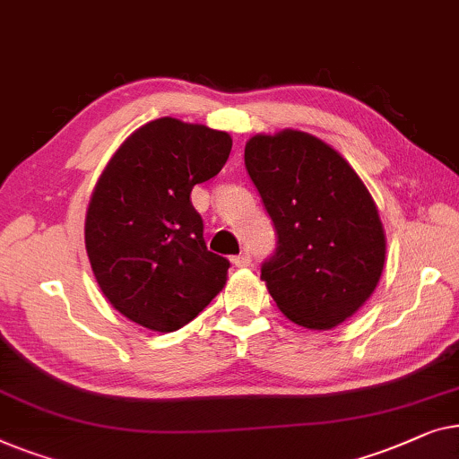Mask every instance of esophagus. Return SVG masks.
I'll list each match as a JSON object with an SVG mask.
<instances>
[{"label": "esophagus", "instance_id": "34e87169", "mask_svg": "<svg viewBox=\"0 0 459 459\" xmlns=\"http://www.w3.org/2000/svg\"><path fill=\"white\" fill-rule=\"evenodd\" d=\"M232 264H235V266L237 268H247L249 266V264H251V255L249 254H241V255H235V257H232V260H230Z\"/></svg>", "mask_w": 459, "mask_h": 459}]
</instances>
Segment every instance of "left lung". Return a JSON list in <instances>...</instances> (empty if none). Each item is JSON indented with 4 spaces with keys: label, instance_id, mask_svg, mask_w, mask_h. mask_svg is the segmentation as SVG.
Instances as JSON below:
<instances>
[{
    "label": "left lung",
    "instance_id": "8db88e82",
    "mask_svg": "<svg viewBox=\"0 0 459 459\" xmlns=\"http://www.w3.org/2000/svg\"><path fill=\"white\" fill-rule=\"evenodd\" d=\"M245 168L279 241L262 281L295 325L326 331L351 318L377 289L386 241L377 204L356 170L314 134H255Z\"/></svg>",
    "mask_w": 459,
    "mask_h": 459
}]
</instances>
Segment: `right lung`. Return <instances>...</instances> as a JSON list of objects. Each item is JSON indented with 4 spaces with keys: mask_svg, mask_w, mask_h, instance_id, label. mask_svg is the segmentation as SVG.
Wrapping results in <instances>:
<instances>
[{
    "mask_svg": "<svg viewBox=\"0 0 459 459\" xmlns=\"http://www.w3.org/2000/svg\"><path fill=\"white\" fill-rule=\"evenodd\" d=\"M229 133L177 118L137 128L103 168L85 218V247L106 299L158 333L189 325L227 285L230 264L208 251L191 204L216 177Z\"/></svg>",
    "mask_w": 459,
    "mask_h": 459,
    "instance_id": "add662e5",
    "label": "right lung"
}]
</instances>
